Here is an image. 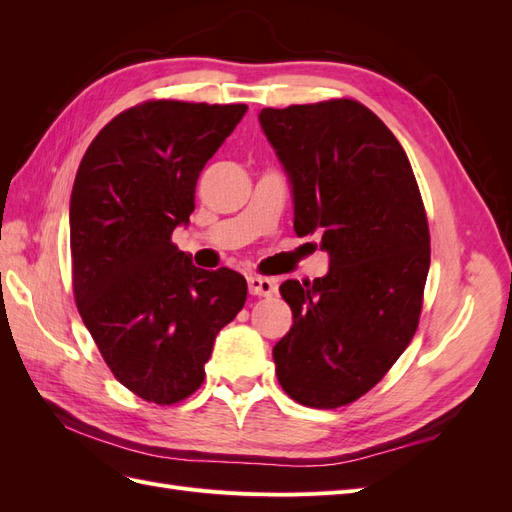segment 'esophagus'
<instances>
[{"label":"esophagus","instance_id":"obj_1","mask_svg":"<svg viewBox=\"0 0 512 512\" xmlns=\"http://www.w3.org/2000/svg\"><path fill=\"white\" fill-rule=\"evenodd\" d=\"M247 286H250V292L254 297H271V294L277 290L273 280H269V277H258V275L247 277Z\"/></svg>","mask_w":512,"mask_h":512}]
</instances>
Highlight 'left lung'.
Wrapping results in <instances>:
<instances>
[{"label":"left lung","mask_w":512,"mask_h":512,"mask_svg":"<svg viewBox=\"0 0 512 512\" xmlns=\"http://www.w3.org/2000/svg\"><path fill=\"white\" fill-rule=\"evenodd\" d=\"M290 183L297 237L320 235L329 271L280 286L290 331L273 346L282 389L309 408L365 395L410 344L429 273V226L404 147L354 100L262 108Z\"/></svg>","instance_id":"1"}]
</instances>
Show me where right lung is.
<instances>
[{
    "label": "right lung",
    "instance_id": "1",
    "mask_svg": "<svg viewBox=\"0 0 512 512\" xmlns=\"http://www.w3.org/2000/svg\"><path fill=\"white\" fill-rule=\"evenodd\" d=\"M245 113V104L134 106L100 130L72 185L76 307L115 378L153 404H177L203 384L215 337L247 297L241 273L198 269L170 241Z\"/></svg>",
    "mask_w": 512,
    "mask_h": 512
}]
</instances>
